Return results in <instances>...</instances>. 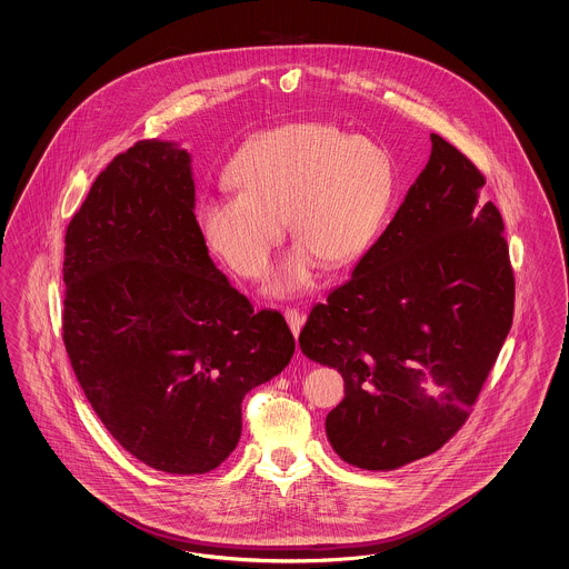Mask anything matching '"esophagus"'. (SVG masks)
Segmentation results:
<instances>
[{
  "label": "esophagus",
  "mask_w": 569,
  "mask_h": 569,
  "mask_svg": "<svg viewBox=\"0 0 569 569\" xmlns=\"http://www.w3.org/2000/svg\"><path fill=\"white\" fill-rule=\"evenodd\" d=\"M283 317H286V322H288L291 333L298 337L302 325H305V315H302L298 308H286V310H283Z\"/></svg>",
  "instance_id": "esophagus-1"
}]
</instances>
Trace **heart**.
<instances>
[{
    "mask_svg": "<svg viewBox=\"0 0 569 569\" xmlns=\"http://www.w3.org/2000/svg\"><path fill=\"white\" fill-rule=\"evenodd\" d=\"M238 191L197 209L209 252L240 278H267L286 234L298 244L283 259L273 291L305 290L317 264L341 269L372 247L397 193V168L382 143L347 136L335 123H291L261 131L228 167Z\"/></svg>",
    "mask_w": 569,
    "mask_h": 569,
    "instance_id": "b5f03b06",
    "label": "heart"
}]
</instances>
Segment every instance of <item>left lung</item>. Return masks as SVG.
Wrapping results in <instances>:
<instances>
[{
	"instance_id": "1",
	"label": "left lung",
	"mask_w": 569,
	"mask_h": 569,
	"mask_svg": "<svg viewBox=\"0 0 569 569\" xmlns=\"http://www.w3.org/2000/svg\"><path fill=\"white\" fill-rule=\"evenodd\" d=\"M483 187V172L431 133L430 162L392 222L310 310L300 347L346 378L327 436L353 467L390 471L440 450L498 360L516 286Z\"/></svg>"
}]
</instances>
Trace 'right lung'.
Listing matches in <instances>:
<instances>
[{
    "label": "right lung",
    "mask_w": 569,
    "mask_h": 569,
    "mask_svg": "<svg viewBox=\"0 0 569 569\" xmlns=\"http://www.w3.org/2000/svg\"><path fill=\"white\" fill-rule=\"evenodd\" d=\"M63 281V343L112 438L156 471L220 467L244 395L296 341L209 259L189 153L141 139L112 158L68 226Z\"/></svg>",
    "instance_id": "obj_1"
}]
</instances>
